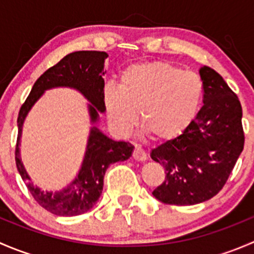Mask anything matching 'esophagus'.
<instances>
[{
	"label": "esophagus",
	"mask_w": 254,
	"mask_h": 254,
	"mask_svg": "<svg viewBox=\"0 0 254 254\" xmlns=\"http://www.w3.org/2000/svg\"><path fill=\"white\" fill-rule=\"evenodd\" d=\"M132 158L139 161V162H143V161H146V158H147V155H146V152L140 147V146H135L134 152H132Z\"/></svg>",
	"instance_id": "1"
}]
</instances>
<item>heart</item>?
Listing matches in <instances>:
<instances>
[{
  "mask_svg": "<svg viewBox=\"0 0 254 254\" xmlns=\"http://www.w3.org/2000/svg\"><path fill=\"white\" fill-rule=\"evenodd\" d=\"M203 96L200 76L157 61L129 66L119 87L106 86L103 102L109 123L119 132L130 131L140 113L143 130L157 140H172L195 119Z\"/></svg>",
  "mask_w": 254,
  "mask_h": 254,
  "instance_id": "b5f03b06",
  "label": "heart"
}]
</instances>
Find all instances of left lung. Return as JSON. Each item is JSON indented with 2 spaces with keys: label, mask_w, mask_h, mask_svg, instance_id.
I'll use <instances>...</instances> for the list:
<instances>
[{
  "label": "left lung",
  "mask_w": 254,
  "mask_h": 254,
  "mask_svg": "<svg viewBox=\"0 0 254 254\" xmlns=\"http://www.w3.org/2000/svg\"><path fill=\"white\" fill-rule=\"evenodd\" d=\"M204 106L188 129L151 151L166 178L152 191L172 205H194L216 195L226 183L245 145L242 107L215 70H199Z\"/></svg>",
  "instance_id": "left-lung-1"
}]
</instances>
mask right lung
Listing matches in <instances>:
<instances>
[{"mask_svg":"<svg viewBox=\"0 0 254 254\" xmlns=\"http://www.w3.org/2000/svg\"><path fill=\"white\" fill-rule=\"evenodd\" d=\"M108 54L104 51H75L66 55L55 66L45 71L35 81L29 96L18 114V137L16 165L27 188L40 206L59 216H76L91 210L103 190L106 171L112 163L131 157L134 146L125 141H114L104 135L96 124L99 114L106 112L103 102L104 61ZM58 86H67L78 90L89 101L90 129L86 152L81 168L75 179L59 192L43 191L31 183L20 158V137L24 120L32 106L45 90Z\"/></svg>","mask_w":254,"mask_h":254,"instance_id":"add662e5","label":"right lung"}]
</instances>
